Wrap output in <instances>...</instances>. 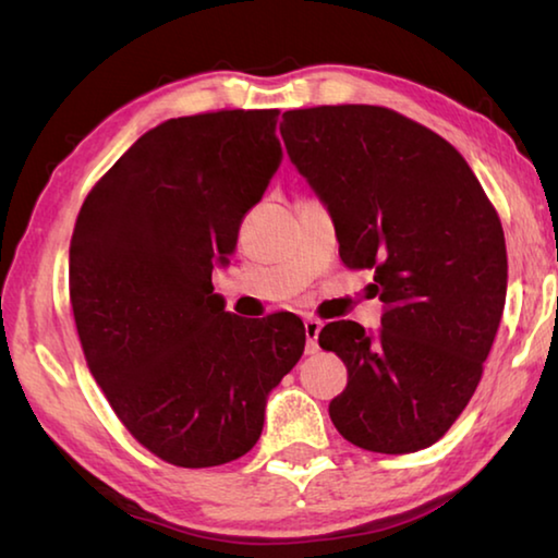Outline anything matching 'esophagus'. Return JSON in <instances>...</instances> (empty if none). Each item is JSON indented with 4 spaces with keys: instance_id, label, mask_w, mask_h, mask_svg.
<instances>
[{
    "instance_id": "34e87169",
    "label": "esophagus",
    "mask_w": 558,
    "mask_h": 558,
    "mask_svg": "<svg viewBox=\"0 0 558 558\" xmlns=\"http://www.w3.org/2000/svg\"><path fill=\"white\" fill-rule=\"evenodd\" d=\"M319 329H323V323L315 317H307L305 319V337H307V354H315L319 344H317V337H319Z\"/></svg>"
}]
</instances>
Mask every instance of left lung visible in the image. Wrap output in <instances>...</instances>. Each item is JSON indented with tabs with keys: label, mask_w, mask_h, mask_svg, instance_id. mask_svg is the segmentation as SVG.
Masks as SVG:
<instances>
[{
	"label": "left lung",
	"mask_w": 558,
	"mask_h": 558,
	"mask_svg": "<svg viewBox=\"0 0 558 558\" xmlns=\"http://www.w3.org/2000/svg\"><path fill=\"white\" fill-rule=\"evenodd\" d=\"M290 162L332 214L339 256L374 270L381 329L329 323L347 364L329 418L354 446L403 456L446 436L475 393L507 295L505 231L456 147L379 106L282 112Z\"/></svg>",
	"instance_id": "8db88e82"
}]
</instances>
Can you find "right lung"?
<instances>
[{
    "instance_id": "right-lung-1",
    "label": "right lung",
    "mask_w": 558,
    "mask_h": 558,
    "mask_svg": "<svg viewBox=\"0 0 558 558\" xmlns=\"http://www.w3.org/2000/svg\"><path fill=\"white\" fill-rule=\"evenodd\" d=\"M278 110L172 118L145 132L81 206L71 307L88 369L137 442L179 468L256 446L268 393L298 364L292 313L243 319L211 286L280 167Z\"/></svg>"
}]
</instances>
